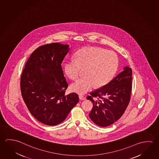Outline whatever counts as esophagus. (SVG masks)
Instances as JSON below:
<instances>
[{"instance_id":"obj_1","label":"esophagus","mask_w":159,"mask_h":159,"mask_svg":"<svg viewBox=\"0 0 159 159\" xmlns=\"http://www.w3.org/2000/svg\"><path fill=\"white\" fill-rule=\"evenodd\" d=\"M79 99H80V100H85V98L84 97V96H82V95H79Z\"/></svg>"}]
</instances>
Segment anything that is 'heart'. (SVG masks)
I'll list each match as a JSON object with an SVG mask.
<instances>
[{
  "label": "heart",
  "mask_w": 159,
  "mask_h": 159,
  "mask_svg": "<svg viewBox=\"0 0 159 159\" xmlns=\"http://www.w3.org/2000/svg\"><path fill=\"white\" fill-rule=\"evenodd\" d=\"M75 60H68L64 71L69 78H78L81 69H84L85 77L79 79L70 86L73 92L84 94L95 86H104L112 79L117 71L119 57L113 51L99 47H85L75 54Z\"/></svg>",
  "instance_id": "1"
}]
</instances>
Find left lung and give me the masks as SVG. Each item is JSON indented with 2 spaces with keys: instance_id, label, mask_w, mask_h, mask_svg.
I'll return each mask as SVG.
<instances>
[{
  "instance_id": "1",
  "label": "left lung",
  "mask_w": 159,
  "mask_h": 159,
  "mask_svg": "<svg viewBox=\"0 0 159 159\" xmlns=\"http://www.w3.org/2000/svg\"><path fill=\"white\" fill-rule=\"evenodd\" d=\"M132 69L124 70L104 86L94 91L87 99L93 102L89 117L96 125L106 127L121 117L130 102L132 88Z\"/></svg>"
}]
</instances>
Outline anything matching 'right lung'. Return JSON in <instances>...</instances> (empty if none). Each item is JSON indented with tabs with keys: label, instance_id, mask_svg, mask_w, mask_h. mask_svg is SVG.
<instances>
[{
	"label": "right lung",
	"instance_id": "add662e5",
	"mask_svg": "<svg viewBox=\"0 0 159 159\" xmlns=\"http://www.w3.org/2000/svg\"><path fill=\"white\" fill-rule=\"evenodd\" d=\"M69 45H42L27 60L20 78L21 95L31 115L45 125L63 122L79 102L78 95H65L68 86L61 64Z\"/></svg>",
	"mask_w": 159,
	"mask_h": 159
}]
</instances>
